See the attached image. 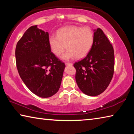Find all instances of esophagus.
Listing matches in <instances>:
<instances>
[{
    "instance_id": "34e87169",
    "label": "esophagus",
    "mask_w": 134,
    "mask_h": 134,
    "mask_svg": "<svg viewBox=\"0 0 134 134\" xmlns=\"http://www.w3.org/2000/svg\"><path fill=\"white\" fill-rule=\"evenodd\" d=\"M65 64L66 65H72V63H65Z\"/></svg>"
}]
</instances>
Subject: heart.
<instances>
[{
	"mask_svg": "<svg viewBox=\"0 0 134 134\" xmlns=\"http://www.w3.org/2000/svg\"><path fill=\"white\" fill-rule=\"evenodd\" d=\"M94 41L93 32L89 27L71 26L59 29L57 36L49 37L48 42L51 51L58 56L65 51L62 55L64 60L76 58H83L91 49Z\"/></svg>",
	"mask_w": 134,
	"mask_h": 134,
	"instance_id": "heart-1",
	"label": "heart"
}]
</instances>
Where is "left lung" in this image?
Returning <instances> with one entry per match:
<instances>
[{"mask_svg":"<svg viewBox=\"0 0 134 134\" xmlns=\"http://www.w3.org/2000/svg\"><path fill=\"white\" fill-rule=\"evenodd\" d=\"M73 66L76 70V83L84 93L95 96L106 89L114 72V50L100 28L94 30L93 44L89 53Z\"/></svg>","mask_w":134,"mask_h":134,"instance_id":"left-lung-1","label":"left lung"}]
</instances>
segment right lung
Listing matches in <instances>:
<instances>
[{"label": "right lung", "instance_id": "right-lung-1", "mask_svg": "<svg viewBox=\"0 0 134 134\" xmlns=\"http://www.w3.org/2000/svg\"><path fill=\"white\" fill-rule=\"evenodd\" d=\"M49 34L32 26L16 44L15 57L20 77L31 91L49 97L60 89L65 64L51 52Z\"/></svg>", "mask_w": 134, "mask_h": 134}]
</instances>
